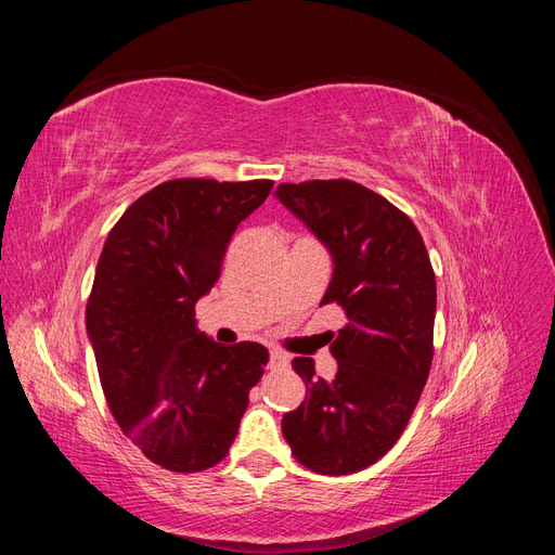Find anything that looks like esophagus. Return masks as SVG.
<instances>
[{
  "label": "esophagus",
  "mask_w": 555,
  "mask_h": 555,
  "mask_svg": "<svg viewBox=\"0 0 555 555\" xmlns=\"http://www.w3.org/2000/svg\"><path fill=\"white\" fill-rule=\"evenodd\" d=\"M289 365V359L282 354V351H271V357H268V367L271 371H284V367Z\"/></svg>",
  "instance_id": "obj_1"
}]
</instances>
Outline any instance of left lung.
<instances>
[{
  "instance_id": "obj_1",
  "label": "left lung",
  "mask_w": 555,
  "mask_h": 555,
  "mask_svg": "<svg viewBox=\"0 0 555 555\" xmlns=\"http://www.w3.org/2000/svg\"><path fill=\"white\" fill-rule=\"evenodd\" d=\"M275 198L333 259L322 306L338 304L347 324L331 343L338 373L314 377L298 357L306 400L282 416L300 465L349 475L373 465L405 430L430 373L438 292L422 233L384 196L351 180L278 188Z\"/></svg>"
}]
</instances>
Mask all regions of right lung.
<instances>
[{
    "mask_svg": "<svg viewBox=\"0 0 555 555\" xmlns=\"http://www.w3.org/2000/svg\"><path fill=\"white\" fill-rule=\"evenodd\" d=\"M271 188L162 182L125 210L99 257L86 328L106 402L127 438L171 473L227 456L268 363L259 343L224 347L201 333L194 308L220 278L233 231Z\"/></svg>",
    "mask_w": 555,
    "mask_h": 555,
    "instance_id": "1",
    "label": "right lung"
}]
</instances>
